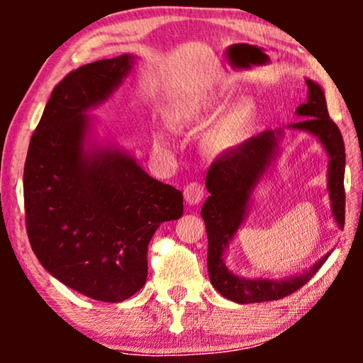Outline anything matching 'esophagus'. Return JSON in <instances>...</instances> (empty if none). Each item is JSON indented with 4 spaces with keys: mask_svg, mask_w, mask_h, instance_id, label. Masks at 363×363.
<instances>
[{
    "mask_svg": "<svg viewBox=\"0 0 363 363\" xmlns=\"http://www.w3.org/2000/svg\"><path fill=\"white\" fill-rule=\"evenodd\" d=\"M183 195H185L188 205H198L203 200V196H205V186L200 182H191L185 186Z\"/></svg>",
    "mask_w": 363,
    "mask_h": 363,
    "instance_id": "obj_1",
    "label": "esophagus"
}]
</instances>
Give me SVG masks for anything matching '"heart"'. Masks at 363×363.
I'll list each match as a JSON object with an SVG mask.
<instances>
[{
    "label": "heart",
    "mask_w": 363,
    "mask_h": 363,
    "mask_svg": "<svg viewBox=\"0 0 363 363\" xmlns=\"http://www.w3.org/2000/svg\"><path fill=\"white\" fill-rule=\"evenodd\" d=\"M226 96L223 94H211V96H205L196 101L188 102L185 107L182 108V116L188 118V121H201L213 116V113L220 111L225 104ZM256 117V104L250 101V99H242L238 104H235L230 111H228L216 127L213 128L210 133V143L216 148H226L236 143L251 127L252 121Z\"/></svg>",
    "instance_id": "heart-1"
}]
</instances>
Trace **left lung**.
Masks as SVG:
<instances>
[{"label":"left lung","mask_w":363,"mask_h":363,"mask_svg":"<svg viewBox=\"0 0 363 363\" xmlns=\"http://www.w3.org/2000/svg\"><path fill=\"white\" fill-rule=\"evenodd\" d=\"M309 89L307 102L297 107V116L306 117L301 122L289 125L314 133L330 157L329 163V191L332 201V213L340 228L345 223V147L339 127L329 117L325 96L322 89L306 81ZM281 130H266L259 135L251 137L235 148H230L211 163L206 175V188L210 196L201 208V216L206 225L208 235V274L215 289L223 297L238 304L251 302L277 301L291 296L311 281L320 269L329 255L306 271L304 274L287 277L281 281L269 279H246L235 276L223 262V252L228 242L236 235L238 228L245 220L247 203L256 183L264 175L269 163L274 160L277 140Z\"/></svg>","instance_id":"1"}]
</instances>
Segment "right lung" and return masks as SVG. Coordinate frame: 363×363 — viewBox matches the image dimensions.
<instances>
[{
	"mask_svg": "<svg viewBox=\"0 0 363 363\" xmlns=\"http://www.w3.org/2000/svg\"><path fill=\"white\" fill-rule=\"evenodd\" d=\"M132 56L69 72L29 142L24 163L26 231L44 269L71 289L122 302L147 281V251L162 223L183 215V195L118 150L84 153L87 108L107 99Z\"/></svg>",
	"mask_w": 363,
	"mask_h": 363,
	"instance_id": "obj_1",
	"label": "right lung"
}]
</instances>
